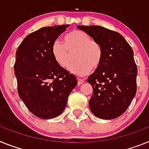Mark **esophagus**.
Listing matches in <instances>:
<instances>
[{
  "instance_id": "34e87169",
  "label": "esophagus",
  "mask_w": 149,
  "mask_h": 149,
  "mask_svg": "<svg viewBox=\"0 0 149 149\" xmlns=\"http://www.w3.org/2000/svg\"><path fill=\"white\" fill-rule=\"evenodd\" d=\"M82 83H84V80L83 79H78V82H77L78 85H82Z\"/></svg>"
}]
</instances>
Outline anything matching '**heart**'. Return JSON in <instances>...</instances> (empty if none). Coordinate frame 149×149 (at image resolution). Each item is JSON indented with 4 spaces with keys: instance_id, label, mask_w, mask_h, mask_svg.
Masks as SVG:
<instances>
[{
    "instance_id": "b5f03b06",
    "label": "heart",
    "mask_w": 149,
    "mask_h": 149,
    "mask_svg": "<svg viewBox=\"0 0 149 149\" xmlns=\"http://www.w3.org/2000/svg\"><path fill=\"white\" fill-rule=\"evenodd\" d=\"M64 44L57 40L52 46V55L60 67L67 68L70 63L71 54L75 53L77 61L69 67L70 72L79 76L88 73L91 68H97L100 64L103 51L99 44L82 31H73L64 37Z\"/></svg>"
}]
</instances>
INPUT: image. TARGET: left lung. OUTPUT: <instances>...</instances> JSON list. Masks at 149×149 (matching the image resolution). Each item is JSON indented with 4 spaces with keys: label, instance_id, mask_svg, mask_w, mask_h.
Returning <instances> with one entry per match:
<instances>
[{
    "label": "left lung",
    "instance_id": "left-lung-1",
    "mask_svg": "<svg viewBox=\"0 0 149 149\" xmlns=\"http://www.w3.org/2000/svg\"><path fill=\"white\" fill-rule=\"evenodd\" d=\"M99 44L101 63L87 82L92 85L89 107L94 116L113 119L121 116L136 92L137 67L134 51L121 34L98 25L77 26Z\"/></svg>",
    "mask_w": 149,
    "mask_h": 149
}]
</instances>
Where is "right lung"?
Segmentation results:
<instances>
[{
	"label": "right lung",
	"mask_w": 149,
	"mask_h": 149,
	"mask_svg": "<svg viewBox=\"0 0 149 149\" xmlns=\"http://www.w3.org/2000/svg\"><path fill=\"white\" fill-rule=\"evenodd\" d=\"M68 26L44 27L30 33L15 53L14 71L19 97L30 112L43 119L63 112L77 85L76 77L57 64L52 55L53 42Z\"/></svg>",
	"instance_id": "add662e5"
}]
</instances>
